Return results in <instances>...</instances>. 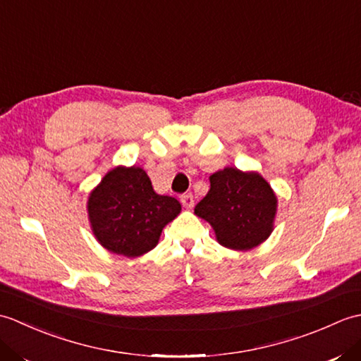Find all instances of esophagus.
I'll return each instance as SVG.
<instances>
[{"instance_id": "1", "label": "esophagus", "mask_w": 361, "mask_h": 361, "mask_svg": "<svg viewBox=\"0 0 361 361\" xmlns=\"http://www.w3.org/2000/svg\"><path fill=\"white\" fill-rule=\"evenodd\" d=\"M180 200H181L183 206H185L186 209H192V208H194L195 200H194V195H192V194H183V195L180 197Z\"/></svg>"}]
</instances>
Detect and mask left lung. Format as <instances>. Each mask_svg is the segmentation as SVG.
Returning <instances> with one entry per match:
<instances>
[{
    "label": "left lung",
    "mask_w": 361,
    "mask_h": 361,
    "mask_svg": "<svg viewBox=\"0 0 361 361\" xmlns=\"http://www.w3.org/2000/svg\"><path fill=\"white\" fill-rule=\"evenodd\" d=\"M208 195L195 206L198 217L209 221L220 245L251 250L273 231L278 200L259 173L226 167L211 175Z\"/></svg>",
    "instance_id": "8db88e82"
}]
</instances>
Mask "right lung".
Returning a JSON list of instances; mask_svg holds the SVG:
<instances>
[{
    "label": "right lung",
    "instance_id": "1",
    "mask_svg": "<svg viewBox=\"0 0 361 361\" xmlns=\"http://www.w3.org/2000/svg\"><path fill=\"white\" fill-rule=\"evenodd\" d=\"M181 211L173 197L158 195L141 167H116L88 198V216L99 243L127 257L157 247L163 228Z\"/></svg>",
    "mask_w": 361,
    "mask_h": 361
}]
</instances>
